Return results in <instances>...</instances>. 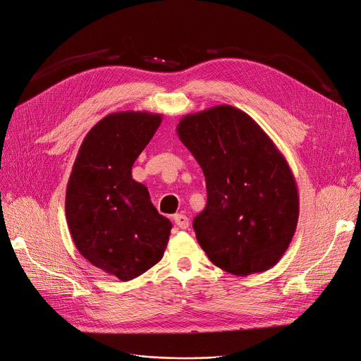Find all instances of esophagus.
<instances>
[{"label":"esophagus","mask_w":361,"mask_h":361,"mask_svg":"<svg viewBox=\"0 0 361 361\" xmlns=\"http://www.w3.org/2000/svg\"><path fill=\"white\" fill-rule=\"evenodd\" d=\"M173 219H174V223H176L180 228H187L188 224H190L188 217L184 216V214H174Z\"/></svg>","instance_id":"34e87169"}]
</instances>
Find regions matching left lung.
<instances>
[{"label": "left lung", "mask_w": 361, "mask_h": 361, "mask_svg": "<svg viewBox=\"0 0 361 361\" xmlns=\"http://www.w3.org/2000/svg\"><path fill=\"white\" fill-rule=\"evenodd\" d=\"M177 134L206 177L207 204L192 227L212 264L236 276L275 267L300 216L297 183L282 152L231 105L183 116Z\"/></svg>", "instance_id": "8db88e82"}]
</instances>
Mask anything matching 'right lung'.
Segmentation results:
<instances>
[{
	"instance_id": "1",
	"label": "right lung",
	"mask_w": 361,
	"mask_h": 361,
	"mask_svg": "<svg viewBox=\"0 0 361 361\" xmlns=\"http://www.w3.org/2000/svg\"><path fill=\"white\" fill-rule=\"evenodd\" d=\"M161 121L140 111L106 115L85 137L68 181L64 209L78 250L121 281L158 264L173 227L130 171Z\"/></svg>"
}]
</instances>
